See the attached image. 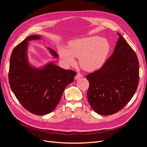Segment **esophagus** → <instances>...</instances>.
Returning a JSON list of instances; mask_svg holds the SVG:
<instances>
[{"label":"esophagus","mask_w":147,"mask_h":147,"mask_svg":"<svg viewBox=\"0 0 147 147\" xmlns=\"http://www.w3.org/2000/svg\"><path fill=\"white\" fill-rule=\"evenodd\" d=\"M82 77H83V75H82V74L78 73V74L76 75V76L75 77V79H76V80H78V79H79L82 78Z\"/></svg>","instance_id":"esophagus-1"}]
</instances>
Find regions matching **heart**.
<instances>
[{"label": "heart", "mask_w": 147, "mask_h": 147, "mask_svg": "<svg viewBox=\"0 0 147 147\" xmlns=\"http://www.w3.org/2000/svg\"><path fill=\"white\" fill-rule=\"evenodd\" d=\"M110 49V44L105 38L92 36L71 40L68 48L61 46L58 51L67 65L74 64L75 57L79 58L82 68L86 71H94L104 65Z\"/></svg>", "instance_id": "1"}]
</instances>
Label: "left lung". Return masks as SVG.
Masks as SVG:
<instances>
[{
	"mask_svg": "<svg viewBox=\"0 0 147 147\" xmlns=\"http://www.w3.org/2000/svg\"><path fill=\"white\" fill-rule=\"evenodd\" d=\"M112 55L102 68L86 76L87 97L91 107L101 115L121 110L134 96L139 83V62L135 52L119 33Z\"/></svg>",
	"mask_w": 147,
	"mask_h": 147,
	"instance_id": "1",
	"label": "left lung"
}]
</instances>
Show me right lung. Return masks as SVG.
I'll list each match as a JSON object with an SVG mask.
<instances>
[{
    "instance_id": "obj_1",
    "label": "right lung",
    "mask_w": 147,
    "mask_h": 147,
    "mask_svg": "<svg viewBox=\"0 0 147 147\" xmlns=\"http://www.w3.org/2000/svg\"><path fill=\"white\" fill-rule=\"evenodd\" d=\"M41 37L39 35L27 37L13 49L9 62V82L13 93L26 110L36 115H46L55 110L65 88L77 74L53 62L40 67L30 64L28 42ZM47 49L53 58H58L55 51Z\"/></svg>"
}]
</instances>
